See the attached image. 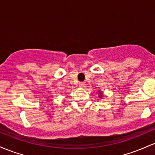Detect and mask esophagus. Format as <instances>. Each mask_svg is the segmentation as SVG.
Here are the masks:
<instances>
[{
	"instance_id": "obj_1",
	"label": "esophagus",
	"mask_w": 155,
	"mask_h": 155,
	"mask_svg": "<svg viewBox=\"0 0 155 155\" xmlns=\"http://www.w3.org/2000/svg\"><path fill=\"white\" fill-rule=\"evenodd\" d=\"M79 87H81V88H84L85 87V84L84 83V82H80L79 84Z\"/></svg>"
}]
</instances>
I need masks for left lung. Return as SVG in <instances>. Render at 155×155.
<instances>
[{
	"instance_id": "left-lung-1",
	"label": "left lung",
	"mask_w": 155,
	"mask_h": 155,
	"mask_svg": "<svg viewBox=\"0 0 155 155\" xmlns=\"http://www.w3.org/2000/svg\"><path fill=\"white\" fill-rule=\"evenodd\" d=\"M102 96H103V95H102V93H101V92H100V97H102Z\"/></svg>"
}]
</instances>
